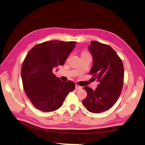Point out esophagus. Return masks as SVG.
<instances>
[{
    "label": "esophagus",
    "instance_id": "obj_1",
    "mask_svg": "<svg viewBox=\"0 0 145 145\" xmlns=\"http://www.w3.org/2000/svg\"><path fill=\"white\" fill-rule=\"evenodd\" d=\"M75 88L76 89H77V90H80V89H82V87H80V86L78 85V84H76L75 85Z\"/></svg>",
    "mask_w": 145,
    "mask_h": 145
}]
</instances>
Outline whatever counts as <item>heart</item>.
Returning <instances> with one entry per match:
<instances>
[{
	"mask_svg": "<svg viewBox=\"0 0 145 145\" xmlns=\"http://www.w3.org/2000/svg\"><path fill=\"white\" fill-rule=\"evenodd\" d=\"M83 54H87V53H85V52H84V53H83Z\"/></svg>",
	"mask_w": 145,
	"mask_h": 145,
	"instance_id": "obj_1",
	"label": "heart"
}]
</instances>
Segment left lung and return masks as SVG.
<instances>
[{
	"mask_svg": "<svg viewBox=\"0 0 145 145\" xmlns=\"http://www.w3.org/2000/svg\"><path fill=\"white\" fill-rule=\"evenodd\" d=\"M88 49L93 58L90 75L99 84L95 90L84 87L87 97L82 103L89 112L98 113L111 108L118 99L123 85L124 67L110 45L92 41Z\"/></svg>",
	"mask_w": 145,
	"mask_h": 145,
	"instance_id": "1",
	"label": "left lung"
}]
</instances>
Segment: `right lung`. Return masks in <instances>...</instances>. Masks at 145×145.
Instances as JSON below:
<instances>
[{
	"label": "right lung",
	"instance_id": "1",
	"mask_svg": "<svg viewBox=\"0 0 145 145\" xmlns=\"http://www.w3.org/2000/svg\"><path fill=\"white\" fill-rule=\"evenodd\" d=\"M75 44V42L47 41L28 52L21 76L24 91L36 108L44 112L57 110L75 88L72 81H61L52 72L55 67L63 65Z\"/></svg>",
	"mask_w": 145,
	"mask_h": 145
}]
</instances>
